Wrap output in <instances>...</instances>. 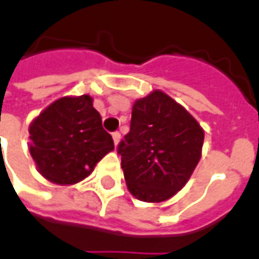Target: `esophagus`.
<instances>
[{
  "mask_svg": "<svg viewBox=\"0 0 259 259\" xmlns=\"http://www.w3.org/2000/svg\"><path fill=\"white\" fill-rule=\"evenodd\" d=\"M112 139H113V143H115V147H118L119 141H120V133H118V132L112 133Z\"/></svg>",
  "mask_w": 259,
  "mask_h": 259,
  "instance_id": "obj_1",
  "label": "esophagus"
}]
</instances>
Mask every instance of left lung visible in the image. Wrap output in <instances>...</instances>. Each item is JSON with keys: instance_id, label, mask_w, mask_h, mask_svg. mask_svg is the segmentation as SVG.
Listing matches in <instances>:
<instances>
[{"instance_id": "1", "label": "left lung", "mask_w": 259, "mask_h": 259, "mask_svg": "<svg viewBox=\"0 0 259 259\" xmlns=\"http://www.w3.org/2000/svg\"><path fill=\"white\" fill-rule=\"evenodd\" d=\"M204 129L161 90L136 100L130 132L119 144L127 189L144 202H162L189 182L200 161Z\"/></svg>"}]
</instances>
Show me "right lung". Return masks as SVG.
Segmentation results:
<instances>
[{"instance_id": "right-lung-1", "label": "right lung", "mask_w": 259, "mask_h": 259, "mask_svg": "<svg viewBox=\"0 0 259 259\" xmlns=\"http://www.w3.org/2000/svg\"><path fill=\"white\" fill-rule=\"evenodd\" d=\"M29 133L37 170L59 186L84 180L115 148L89 94L55 100L31 120Z\"/></svg>"}]
</instances>
